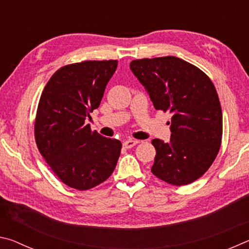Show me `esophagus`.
Masks as SVG:
<instances>
[{"mask_svg":"<svg viewBox=\"0 0 249 249\" xmlns=\"http://www.w3.org/2000/svg\"><path fill=\"white\" fill-rule=\"evenodd\" d=\"M138 141H135V140H127V141H125L124 142H123V146L125 147V148H132V147H134L135 145L136 144H138Z\"/></svg>","mask_w":249,"mask_h":249,"instance_id":"obj_1","label":"esophagus"}]
</instances>
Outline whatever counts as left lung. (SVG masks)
I'll return each mask as SVG.
<instances>
[{
	"mask_svg": "<svg viewBox=\"0 0 249 249\" xmlns=\"http://www.w3.org/2000/svg\"><path fill=\"white\" fill-rule=\"evenodd\" d=\"M129 68L155 108L171 114L170 142H151L156 148L151 172L174 185L199 179L221 147L223 116L214 84L196 66L172 56L133 60Z\"/></svg>",
	"mask_w": 249,
	"mask_h": 249,
	"instance_id": "obj_1",
	"label": "left lung"
}]
</instances>
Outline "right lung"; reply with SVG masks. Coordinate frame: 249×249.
I'll return each instance as SVG.
<instances>
[{"label":"right lung","mask_w":249,"mask_h":249,"mask_svg":"<svg viewBox=\"0 0 249 249\" xmlns=\"http://www.w3.org/2000/svg\"><path fill=\"white\" fill-rule=\"evenodd\" d=\"M117 60L65 66L49 79L35 121V140L52 170L70 188L89 190L107 180L122 144L92 132L86 120L98 108Z\"/></svg>","instance_id":"obj_1"}]
</instances>
